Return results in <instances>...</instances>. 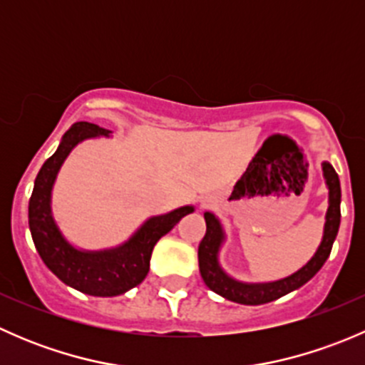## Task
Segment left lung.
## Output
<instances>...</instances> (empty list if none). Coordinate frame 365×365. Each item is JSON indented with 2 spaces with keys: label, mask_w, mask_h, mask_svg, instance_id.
I'll return each mask as SVG.
<instances>
[{
  "label": "left lung",
  "mask_w": 365,
  "mask_h": 365,
  "mask_svg": "<svg viewBox=\"0 0 365 365\" xmlns=\"http://www.w3.org/2000/svg\"><path fill=\"white\" fill-rule=\"evenodd\" d=\"M323 175H325L327 185H329V210H327V222L325 233H323L322 245L318 247L312 259L305 267L295 272L289 277L281 279L275 282H264V284H245L231 279L222 272L217 261V252H219L220 242H222V227L215 215L210 212L205 213L206 220V233L203 240L200 242L197 247V257H200V272L203 277L205 284L217 295L227 298L231 302L244 305H259L268 304L272 300L288 295L293 289L304 286L309 279L318 274L319 268L325 264L327 257L332 251L334 240L337 237L341 224V183L336 169L332 168L330 162H323Z\"/></svg>",
  "instance_id": "8db88e82"
}]
</instances>
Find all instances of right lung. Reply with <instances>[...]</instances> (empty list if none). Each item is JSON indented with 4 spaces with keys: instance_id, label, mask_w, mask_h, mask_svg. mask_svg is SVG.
Masks as SVG:
<instances>
[{
    "instance_id": "obj_1",
    "label": "right lung",
    "mask_w": 365,
    "mask_h": 365,
    "mask_svg": "<svg viewBox=\"0 0 365 365\" xmlns=\"http://www.w3.org/2000/svg\"><path fill=\"white\" fill-rule=\"evenodd\" d=\"M111 130L88 121H77L65 132L56 152L43 162L35 178L29 197V231L33 244L46 267L61 282L81 293L93 297H116L141 284L148 275L150 257L157 242L176 226L192 206H182L165 215L146 220L141 230L121 247L113 251L83 252L73 249L61 237L51 215V189L70 150L83 139L108 135Z\"/></svg>"
}]
</instances>
